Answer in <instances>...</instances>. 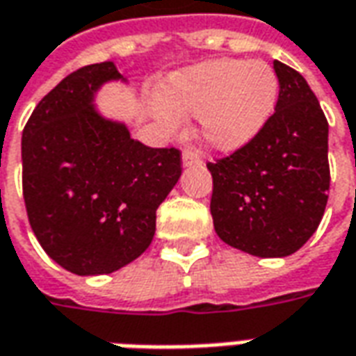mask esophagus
<instances>
[{
	"mask_svg": "<svg viewBox=\"0 0 356 356\" xmlns=\"http://www.w3.org/2000/svg\"><path fill=\"white\" fill-rule=\"evenodd\" d=\"M183 165H186V168H191V165H202L200 152L194 147H186L183 150Z\"/></svg>",
	"mask_w": 356,
	"mask_h": 356,
	"instance_id": "1",
	"label": "esophagus"
}]
</instances>
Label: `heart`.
<instances>
[{
	"instance_id": "heart-1",
	"label": "heart",
	"mask_w": 356,
	"mask_h": 356,
	"mask_svg": "<svg viewBox=\"0 0 356 356\" xmlns=\"http://www.w3.org/2000/svg\"><path fill=\"white\" fill-rule=\"evenodd\" d=\"M165 95L179 114L202 116L208 145L234 150L254 139L273 114L278 78L261 60L217 58L175 78ZM158 114L165 125H177V116L168 108H160Z\"/></svg>"
}]
</instances>
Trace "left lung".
Listing matches in <instances>:
<instances>
[{
    "instance_id": "left-lung-1",
    "label": "left lung",
    "mask_w": 356,
    "mask_h": 356,
    "mask_svg": "<svg viewBox=\"0 0 356 356\" xmlns=\"http://www.w3.org/2000/svg\"><path fill=\"white\" fill-rule=\"evenodd\" d=\"M278 99L254 139L208 162L211 217L225 244L286 257L318 229L330 193L328 120L305 78L273 63Z\"/></svg>"
}]
</instances>
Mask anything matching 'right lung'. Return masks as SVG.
<instances>
[{
  "label": "right lung",
  "mask_w": 356,
  "mask_h": 356,
  "mask_svg": "<svg viewBox=\"0 0 356 356\" xmlns=\"http://www.w3.org/2000/svg\"><path fill=\"white\" fill-rule=\"evenodd\" d=\"M114 63L78 68L38 102L22 131V194L35 238L74 275H108L154 238L156 209L183 171L181 150L152 148L93 108Z\"/></svg>",
  "instance_id": "1"
}]
</instances>
